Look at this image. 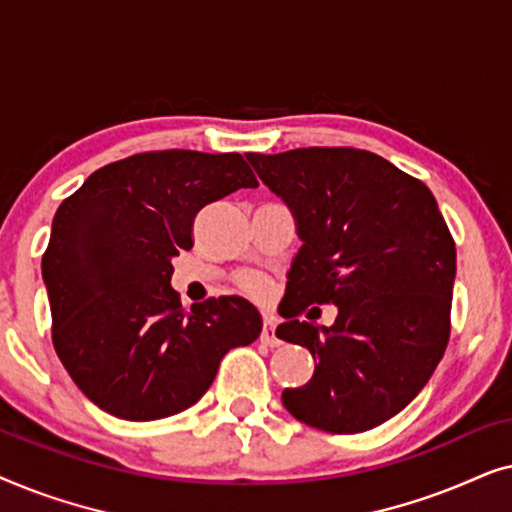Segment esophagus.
<instances>
[{"label":"esophagus","instance_id":"obj_1","mask_svg":"<svg viewBox=\"0 0 512 512\" xmlns=\"http://www.w3.org/2000/svg\"><path fill=\"white\" fill-rule=\"evenodd\" d=\"M261 342L268 347H277L279 345V338L275 333V324H272V319H265L263 321V331H261Z\"/></svg>","mask_w":512,"mask_h":512}]
</instances>
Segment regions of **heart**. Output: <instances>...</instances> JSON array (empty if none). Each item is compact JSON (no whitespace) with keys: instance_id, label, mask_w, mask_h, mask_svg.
Wrapping results in <instances>:
<instances>
[{"instance_id":"obj_1","label":"heart","mask_w":512,"mask_h":512,"mask_svg":"<svg viewBox=\"0 0 512 512\" xmlns=\"http://www.w3.org/2000/svg\"><path fill=\"white\" fill-rule=\"evenodd\" d=\"M242 286L251 293V296H256V298H263L265 293H268V284H265V279H263V277H258V275H249V277H244Z\"/></svg>"}]
</instances>
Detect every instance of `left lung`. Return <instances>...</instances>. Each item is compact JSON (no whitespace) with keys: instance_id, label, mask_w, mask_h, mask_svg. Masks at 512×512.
<instances>
[{"instance_id":"8db88e82","label":"left lung","mask_w":512,"mask_h":512,"mask_svg":"<svg viewBox=\"0 0 512 512\" xmlns=\"http://www.w3.org/2000/svg\"><path fill=\"white\" fill-rule=\"evenodd\" d=\"M263 184L296 214L298 249L277 338L317 359L312 380L284 389L293 417L361 433L398 415L429 382L450 340L457 249L422 181L370 151L310 146L247 153ZM339 305L326 329L307 304Z\"/></svg>"}]
</instances>
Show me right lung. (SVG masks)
Segmentation results:
<instances>
[{
	"instance_id": "right-lung-1",
	"label": "right lung",
	"mask_w": 512,
	"mask_h": 512,
	"mask_svg": "<svg viewBox=\"0 0 512 512\" xmlns=\"http://www.w3.org/2000/svg\"><path fill=\"white\" fill-rule=\"evenodd\" d=\"M256 186L240 153L170 149L104 165L62 200L41 258L53 347L97 408L128 422L177 415L212 387L230 349L261 335L249 300L186 312L170 286L195 214Z\"/></svg>"
}]
</instances>
